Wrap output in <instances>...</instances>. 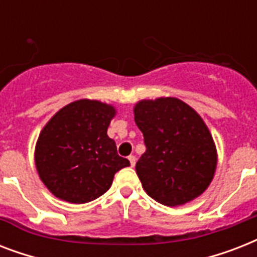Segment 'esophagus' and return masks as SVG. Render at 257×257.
Listing matches in <instances>:
<instances>
[{
    "label": "esophagus",
    "mask_w": 257,
    "mask_h": 257,
    "mask_svg": "<svg viewBox=\"0 0 257 257\" xmlns=\"http://www.w3.org/2000/svg\"><path fill=\"white\" fill-rule=\"evenodd\" d=\"M129 163H131V167H135V164H136V156H133V155H131V156L128 157Z\"/></svg>",
    "instance_id": "esophagus-1"
}]
</instances>
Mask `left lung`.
<instances>
[{
    "label": "left lung",
    "instance_id": "left-lung-1",
    "mask_svg": "<svg viewBox=\"0 0 257 257\" xmlns=\"http://www.w3.org/2000/svg\"><path fill=\"white\" fill-rule=\"evenodd\" d=\"M135 121L147 151L136 172L143 188L159 203L175 207L208 188L216 169V148L203 118L179 98L143 100Z\"/></svg>",
    "mask_w": 257,
    "mask_h": 257
}]
</instances>
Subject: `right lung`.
I'll use <instances>...</instances> for the list:
<instances>
[{
	"label": "right lung",
	"mask_w": 257,
	"mask_h": 257,
	"mask_svg": "<svg viewBox=\"0 0 257 257\" xmlns=\"http://www.w3.org/2000/svg\"><path fill=\"white\" fill-rule=\"evenodd\" d=\"M114 108L100 101L78 100L54 114L36 145V167L56 197L84 204L112 185L114 173L131 165L118 156L106 135Z\"/></svg>",
	"instance_id": "add662e5"
}]
</instances>
